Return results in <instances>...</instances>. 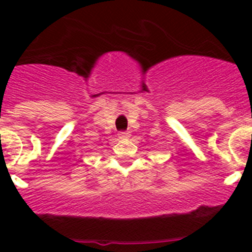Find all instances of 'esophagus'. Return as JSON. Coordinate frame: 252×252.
Returning <instances> with one entry per match:
<instances>
[{"instance_id": "1", "label": "esophagus", "mask_w": 252, "mask_h": 252, "mask_svg": "<svg viewBox=\"0 0 252 252\" xmlns=\"http://www.w3.org/2000/svg\"><path fill=\"white\" fill-rule=\"evenodd\" d=\"M119 137L120 139H127V137H130V133L126 132V131H121V132H119Z\"/></svg>"}]
</instances>
